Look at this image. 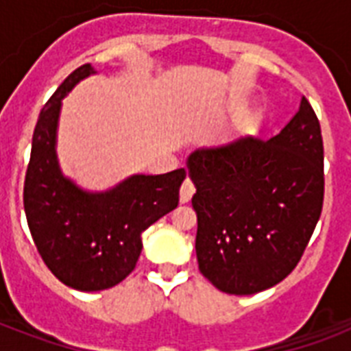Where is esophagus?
Here are the masks:
<instances>
[{"label":"esophagus","mask_w":351,"mask_h":351,"mask_svg":"<svg viewBox=\"0 0 351 351\" xmlns=\"http://www.w3.org/2000/svg\"><path fill=\"white\" fill-rule=\"evenodd\" d=\"M193 195H195V184H193L191 178H186V182H184L180 187V202H189Z\"/></svg>","instance_id":"1"}]
</instances>
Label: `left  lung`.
<instances>
[{"instance_id": "8db88e82", "label": "left lung", "mask_w": 351, "mask_h": 351, "mask_svg": "<svg viewBox=\"0 0 351 351\" xmlns=\"http://www.w3.org/2000/svg\"><path fill=\"white\" fill-rule=\"evenodd\" d=\"M322 162L321 123L306 98L277 136L189 156L198 269L215 288L253 295L293 271L321 217Z\"/></svg>"}]
</instances>
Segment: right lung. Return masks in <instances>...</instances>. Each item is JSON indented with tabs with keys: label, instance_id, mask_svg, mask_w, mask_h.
<instances>
[{
	"label": "right lung",
	"instance_id": "add662e5",
	"mask_svg": "<svg viewBox=\"0 0 351 351\" xmlns=\"http://www.w3.org/2000/svg\"><path fill=\"white\" fill-rule=\"evenodd\" d=\"M90 73V63L73 71L41 109L23 186L25 215L38 253L54 277L80 291L112 288L136 267L142 231L178 206L187 175L184 167L156 176L134 175L98 195L63 178L54 151L62 98Z\"/></svg>",
	"mask_w": 351,
	"mask_h": 351
}]
</instances>
